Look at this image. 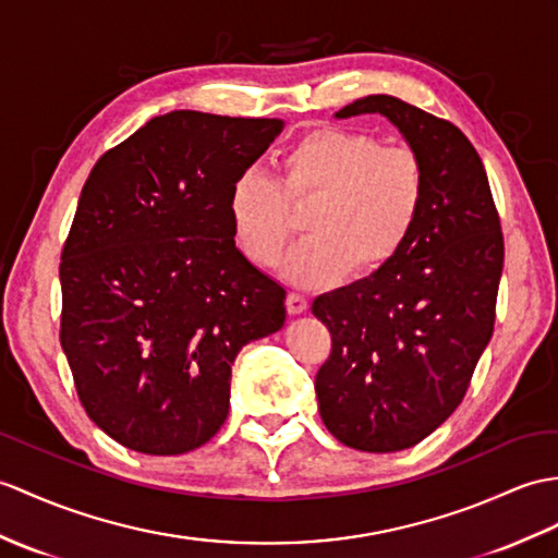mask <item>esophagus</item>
Instances as JSON below:
<instances>
[{"label":"esophagus","mask_w":558,"mask_h":558,"mask_svg":"<svg viewBox=\"0 0 558 558\" xmlns=\"http://www.w3.org/2000/svg\"><path fill=\"white\" fill-rule=\"evenodd\" d=\"M306 308H308V302H306L304 294H300V292H290L288 294V311H290L292 316L304 314Z\"/></svg>","instance_id":"1"}]
</instances>
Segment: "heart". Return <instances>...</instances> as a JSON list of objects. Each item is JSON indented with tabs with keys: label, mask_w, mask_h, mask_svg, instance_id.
I'll return each instance as SVG.
<instances>
[{
	"label": "heart",
	"mask_w": 558,
	"mask_h": 558,
	"mask_svg": "<svg viewBox=\"0 0 558 558\" xmlns=\"http://www.w3.org/2000/svg\"><path fill=\"white\" fill-rule=\"evenodd\" d=\"M278 178L242 173L228 194L238 247L256 266H276L294 232L290 204L314 199L284 276L302 288L338 282L349 266L373 274L401 252L427 199L418 151L347 128H316L280 154Z\"/></svg>",
	"instance_id": "1"
}]
</instances>
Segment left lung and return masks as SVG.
<instances>
[{
	"instance_id": "1",
	"label": "left lung",
	"mask_w": 558,
	"mask_h": 558,
	"mask_svg": "<svg viewBox=\"0 0 558 558\" xmlns=\"http://www.w3.org/2000/svg\"><path fill=\"white\" fill-rule=\"evenodd\" d=\"M380 113L427 168V199L401 252L311 304L332 352L316 373L320 418L342 445H418L469 390L495 330L504 238L485 166L459 128L390 95L335 113Z\"/></svg>"
}]
</instances>
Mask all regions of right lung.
<instances>
[{
	"mask_svg": "<svg viewBox=\"0 0 558 558\" xmlns=\"http://www.w3.org/2000/svg\"><path fill=\"white\" fill-rule=\"evenodd\" d=\"M280 119L154 116L95 163L63 244L61 347L116 442L185 454L220 430L240 349L284 326V288L244 256L228 194Z\"/></svg>",
	"mask_w": 558,
	"mask_h": 558,
	"instance_id": "right-lung-1",
	"label": "right lung"
}]
</instances>
